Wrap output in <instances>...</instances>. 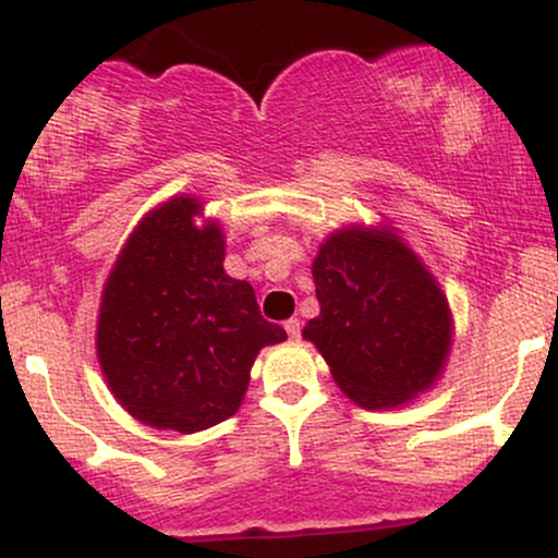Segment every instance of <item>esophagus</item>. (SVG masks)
<instances>
[{"mask_svg": "<svg viewBox=\"0 0 558 558\" xmlns=\"http://www.w3.org/2000/svg\"><path fill=\"white\" fill-rule=\"evenodd\" d=\"M286 332L291 338H299L301 336V319L299 317H291V319H286Z\"/></svg>", "mask_w": 558, "mask_h": 558, "instance_id": "1", "label": "esophagus"}]
</instances>
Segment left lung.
<instances>
[{
    "mask_svg": "<svg viewBox=\"0 0 558 558\" xmlns=\"http://www.w3.org/2000/svg\"><path fill=\"white\" fill-rule=\"evenodd\" d=\"M312 278L319 315L304 338L349 399L386 409L430 388L451 343V315L433 275L393 233L338 230Z\"/></svg>",
    "mask_w": 558,
    "mask_h": 558,
    "instance_id": "obj_1",
    "label": "left lung"
}]
</instances>
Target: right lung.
<instances>
[{
  "label": "right lung",
  "mask_w": 558,
  "mask_h": 558,
  "mask_svg": "<svg viewBox=\"0 0 558 558\" xmlns=\"http://www.w3.org/2000/svg\"><path fill=\"white\" fill-rule=\"evenodd\" d=\"M196 198L165 202L133 230L105 286L101 373L144 425L196 433L233 417L262 345L286 341L254 288L222 270L226 241Z\"/></svg>",
  "instance_id": "obj_1"
}]
</instances>
